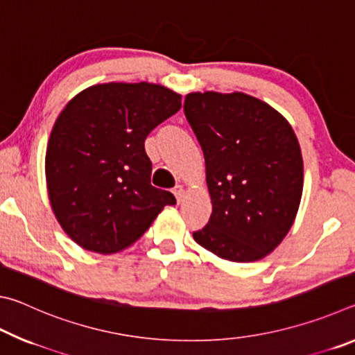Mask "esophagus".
I'll use <instances>...</instances> for the list:
<instances>
[{"label": "esophagus", "instance_id": "34e87169", "mask_svg": "<svg viewBox=\"0 0 355 355\" xmlns=\"http://www.w3.org/2000/svg\"><path fill=\"white\" fill-rule=\"evenodd\" d=\"M173 196H175V200H177V203H182L183 202V199H184V189H183V186H175V188H173Z\"/></svg>", "mask_w": 355, "mask_h": 355}]
</instances>
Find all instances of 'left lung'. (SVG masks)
<instances>
[{"label": "left lung", "mask_w": 355, "mask_h": 355, "mask_svg": "<svg viewBox=\"0 0 355 355\" xmlns=\"http://www.w3.org/2000/svg\"><path fill=\"white\" fill-rule=\"evenodd\" d=\"M184 114L205 156L213 205L194 241L222 260H261L284 241L302 199L296 133L271 105L244 92H191Z\"/></svg>", "instance_id": "obj_1"}]
</instances>
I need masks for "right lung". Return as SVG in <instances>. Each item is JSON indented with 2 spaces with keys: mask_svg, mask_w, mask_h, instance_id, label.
Listing matches in <instances>:
<instances>
[{
  "mask_svg": "<svg viewBox=\"0 0 355 355\" xmlns=\"http://www.w3.org/2000/svg\"><path fill=\"white\" fill-rule=\"evenodd\" d=\"M182 107L155 83H103L76 94L53 125L45 155L48 199L71 241L110 255L135 244L175 197L152 186L150 131Z\"/></svg>",
  "mask_w": 355,
  "mask_h": 355,
  "instance_id": "1",
  "label": "right lung"
}]
</instances>
